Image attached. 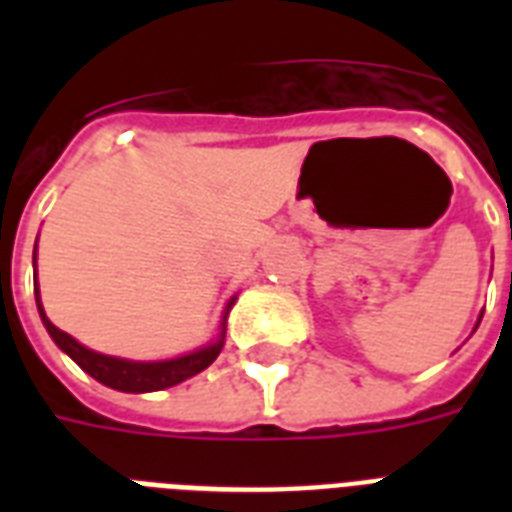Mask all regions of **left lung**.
<instances>
[{"mask_svg":"<svg viewBox=\"0 0 512 512\" xmlns=\"http://www.w3.org/2000/svg\"><path fill=\"white\" fill-rule=\"evenodd\" d=\"M481 319H484V311H481V316H478V321H476V327H473V332H476V329H478V324H481Z\"/></svg>","mask_w":512,"mask_h":512,"instance_id":"1","label":"left lung"}]
</instances>
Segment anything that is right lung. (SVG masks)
Listing matches in <instances>:
<instances>
[{
  "mask_svg": "<svg viewBox=\"0 0 512 512\" xmlns=\"http://www.w3.org/2000/svg\"><path fill=\"white\" fill-rule=\"evenodd\" d=\"M39 239V236H36ZM34 268H36V249H34ZM36 295V308H39V316H42L44 329L50 332L52 342L58 345L66 356H71V361L82 366L84 372L95 377L98 382H103L106 388L122 390V393H154V390L172 388V385H180L183 380L193 377V374L204 372L225 345V324H228V313H231L233 303H236V295L228 300L223 311V319H220V329H217V337L201 348L191 350V353H183V356L164 358V361H132V358H119V356H106V353H98V350L87 348L79 340L58 329L47 319V313L42 308V297H39V284L34 289Z\"/></svg>",
  "mask_w": 512,
  "mask_h": 512,
  "instance_id": "right-lung-1",
  "label": "right lung"
}]
</instances>
